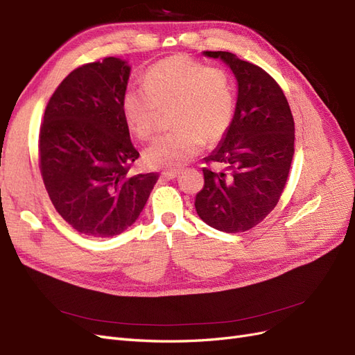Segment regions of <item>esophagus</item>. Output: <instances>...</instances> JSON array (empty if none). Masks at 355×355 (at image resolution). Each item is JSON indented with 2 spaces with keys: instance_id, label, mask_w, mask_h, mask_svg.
Listing matches in <instances>:
<instances>
[{
  "instance_id": "34e87169",
  "label": "esophagus",
  "mask_w": 355,
  "mask_h": 355,
  "mask_svg": "<svg viewBox=\"0 0 355 355\" xmlns=\"http://www.w3.org/2000/svg\"><path fill=\"white\" fill-rule=\"evenodd\" d=\"M178 174H180V171H177V169H169V171H164L162 177L166 178V180H173V178H175Z\"/></svg>"
}]
</instances>
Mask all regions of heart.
I'll use <instances>...</instances> for the list:
<instances>
[{"mask_svg": "<svg viewBox=\"0 0 355 355\" xmlns=\"http://www.w3.org/2000/svg\"><path fill=\"white\" fill-rule=\"evenodd\" d=\"M169 107L175 130L147 146L144 161L150 166H182L202 150L205 140L224 139L234 118L233 79L221 66L180 54L148 67L144 87L123 91L125 122L140 139L155 132L159 112Z\"/></svg>", "mask_w": 355, "mask_h": 355, "instance_id": "b5f03b06", "label": "heart"}]
</instances>
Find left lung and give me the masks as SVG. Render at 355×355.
<instances>
[{"label": "left lung", "instance_id": "left-lung-1", "mask_svg": "<svg viewBox=\"0 0 355 355\" xmlns=\"http://www.w3.org/2000/svg\"><path fill=\"white\" fill-rule=\"evenodd\" d=\"M223 60L237 79L230 130L205 157V186L194 207L203 223L225 233L246 232L276 208L295 152V123L282 88L259 66L228 51H203Z\"/></svg>", "mask_w": 355, "mask_h": 355}]
</instances>
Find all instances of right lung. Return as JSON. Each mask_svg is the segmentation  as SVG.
<instances>
[{"instance_id":"obj_1","label":"right lung","mask_w":355,"mask_h":355,"mask_svg":"<svg viewBox=\"0 0 355 355\" xmlns=\"http://www.w3.org/2000/svg\"><path fill=\"white\" fill-rule=\"evenodd\" d=\"M131 67L118 57L87 63L57 87L40 130V169L55 211L76 232L112 237L141 214L159 174L131 175L122 96Z\"/></svg>"}]
</instances>
